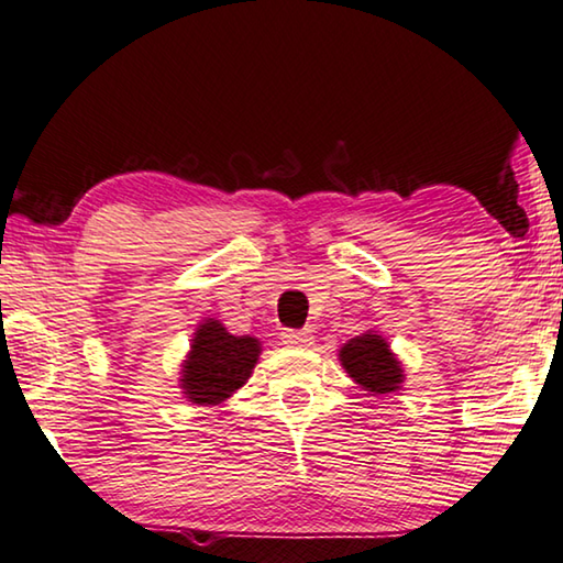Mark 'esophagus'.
<instances>
[{
    "label": "esophagus",
    "mask_w": 563,
    "mask_h": 563,
    "mask_svg": "<svg viewBox=\"0 0 563 563\" xmlns=\"http://www.w3.org/2000/svg\"><path fill=\"white\" fill-rule=\"evenodd\" d=\"M280 340L290 347H305V345H312V340L316 338H312V330H283Z\"/></svg>",
    "instance_id": "34e87169"
}]
</instances>
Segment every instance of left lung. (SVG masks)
<instances>
[{"label": "left lung", "instance_id": "8db88e82", "mask_svg": "<svg viewBox=\"0 0 563 563\" xmlns=\"http://www.w3.org/2000/svg\"><path fill=\"white\" fill-rule=\"evenodd\" d=\"M340 362L345 373L367 393L387 395L405 383L402 365L389 350L387 340L375 332H362L340 347Z\"/></svg>", "mask_w": 563, "mask_h": 563}]
</instances>
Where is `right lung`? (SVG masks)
I'll list each match as a JSON object with an SVG mask.
<instances>
[{
	"mask_svg": "<svg viewBox=\"0 0 563 563\" xmlns=\"http://www.w3.org/2000/svg\"><path fill=\"white\" fill-rule=\"evenodd\" d=\"M261 355V342L251 335H231L218 320L198 325L180 369V389L188 402L218 405L241 389Z\"/></svg>",
	"mask_w": 563,
	"mask_h": 563,
	"instance_id": "right-lung-1",
	"label": "right lung"
}]
</instances>
